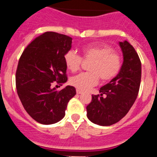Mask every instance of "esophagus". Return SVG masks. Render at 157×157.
<instances>
[{
    "instance_id": "obj_1",
    "label": "esophagus",
    "mask_w": 157,
    "mask_h": 157,
    "mask_svg": "<svg viewBox=\"0 0 157 157\" xmlns=\"http://www.w3.org/2000/svg\"><path fill=\"white\" fill-rule=\"evenodd\" d=\"M76 93H77V94H82L83 92L81 90H76Z\"/></svg>"
}]
</instances>
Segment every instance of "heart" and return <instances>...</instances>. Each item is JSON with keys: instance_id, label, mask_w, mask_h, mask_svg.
Returning a JSON list of instances; mask_svg holds the SVG:
<instances>
[{"instance_id": "obj_1", "label": "heart", "mask_w": 157, "mask_h": 157, "mask_svg": "<svg viewBox=\"0 0 157 157\" xmlns=\"http://www.w3.org/2000/svg\"><path fill=\"white\" fill-rule=\"evenodd\" d=\"M84 59H93L89 66L88 72H82L71 79V84L77 90L87 91L98 85L99 77L108 81L120 73L122 59L114 52L113 48L107 45H90L82 49ZM82 58L74 50H70L64 54V63L68 70L77 71L82 63Z\"/></svg>"}]
</instances>
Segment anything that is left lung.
<instances>
[{"instance_id":"1","label":"left lung","mask_w":157,"mask_h":157,"mask_svg":"<svg viewBox=\"0 0 157 157\" xmlns=\"http://www.w3.org/2000/svg\"><path fill=\"white\" fill-rule=\"evenodd\" d=\"M124 61L120 73L101 87L100 94L92 95L86 107L87 117L94 124L108 126L128 113L139 94L142 65L134 48L128 41L120 42Z\"/></svg>"}]
</instances>
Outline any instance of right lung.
Masks as SVG:
<instances>
[{
    "label": "right lung",
    "instance_id": "obj_1",
    "mask_svg": "<svg viewBox=\"0 0 157 157\" xmlns=\"http://www.w3.org/2000/svg\"><path fill=\"white\" fill-rule=\"evenodd\" d=\"M71 37L47 32L32 41L23 50L15 75L17 93L24 109L33 119L43 124L61 121L76 89L67 86L64 54L71 47Z\"/></svg>",
    "mask_w": 157,
    "mask_h": 157
}]
</instances>
